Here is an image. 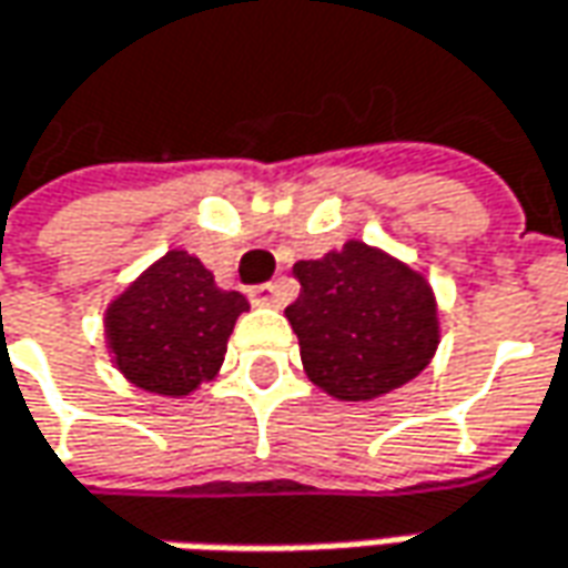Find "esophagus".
Returning a JSON list of instances; mask_svg holds the SVG:
<instances>
[{"label":"esophagus","instance_id":"esophagus-1","mask_svg":"<svg viewBox=\"0 0 568 568\" xmlns=\"http://www.w3.org/2000/svg\"><path fill=\"white\" fill-rule=\"evenodd\" d=\"M252 306H281V291L277 284H258L250 291Z\"/></svg>","mask_w":568,"mask_h":568}]
</instances>
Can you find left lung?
<instances>
[{"label":"left lung","mask_w":568,"mask_h":568,"mask_svg":"<svg viewBox=\"0 0 568 568\" xmlns=\"http://www.w3.org/2000/svg\"><path fill=\"white\" fill-rule=\"evenodd\" d=\"M300 296L284 316L313 385L338 402H373L420 376L439 347L436 294L388 252L347 240L296 262Z\"/></svg>","instance_id":"obj_1"}]
</instances>
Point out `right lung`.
<instances>
[{
    "label": "right lung",
    "mask_w": 568,
    "mask_h": 568,
    "mask_svg": "<svg viewBox=\"0 0 568 568\" xmlns=\"http://www.w3.org/2000/svg\"><path fill=\"white\" fill-rule=\"evenodd\" d=\"M246 310V296L221 291L195 255L170 250L106 306L103 332L116 369L135 388L183 398L217 376Z\"/></svg>",
    "instance_id": "obj_1"
}]
</instances>
